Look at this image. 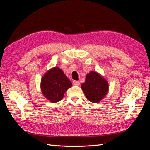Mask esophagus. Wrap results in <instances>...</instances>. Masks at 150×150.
Wrapping results in <instances>:
<instances>
[{"label": "esophagus", "mask_w": 150, "mask_h": 150, "mask_svg": "<svg viewBox=\"0 0 150 150\" xmlns=\"http://www.w3.org/2000/svg\"><path fill=\"white\" fill-rule=\"evenodd\" d=\"M73 84L75 86H79L80 83H79V81H73Z\"/></svg>", "instance_id": "34e87169"}]
</instances>
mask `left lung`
<instances>
[{
    "label": "left lung",
    "mask_w": 150,
    "mask_h": 150,
    "mask_svg": "<svg viewBox=\"0 0 150 150\" xmlns=\"http://www.w3.org/2000/svg\"><path fill=\"white\" fill-rule=\"evenodd\" d=\"M81 89L88 100L92 103H99L105 97L109 91L107 80L96 71L87 74L85 82L81 84Z\"/></svg>",
    "instance_id": "obj_1"
}]
</instances>
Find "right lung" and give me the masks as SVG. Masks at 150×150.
I'll return each instance as SVG.
<instances>
[{
	"mask_svg": "<svg viewBox=\"0 0 150 150\" xmlns=\"http://www.w3.org/2000/svg\"><path fill=\"white\" fill-rule=\"evenodd\" d=\"M72 86L71 81L57 66L49 69L40 81V89L43 96L51 103L61 101L66 91Z\"/></svg>",
	"mask_w": 150,
	"mask_h": 150,
	"instance_id": "add662e5",
	"label": "right lung"
}]
</instances>
